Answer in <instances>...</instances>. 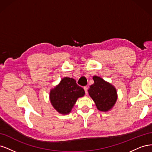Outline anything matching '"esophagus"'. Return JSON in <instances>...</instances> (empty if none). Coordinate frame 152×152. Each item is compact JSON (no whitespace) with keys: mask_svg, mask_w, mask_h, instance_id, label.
<instances>
[{"mask_svg":"<svg viewBox=\"0 0 152 152\" xmlns=\"http://www.w3.org/2000/svg\"><path fill=\"white\" fill-rule=\"evenodd\" d=\"M84 91H85V93H86V94H87V87H86V86L84 87Z\"/></svg>","mask_w":152,"mask_h":152,"instance_id":"1","label":"esophagus"}]
</instances>
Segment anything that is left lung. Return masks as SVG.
Masks as SVG:
<instances>
[{
	"instance_id": "1",
	"label": "left lung",
	"mask_w": 152,
	"mask_h": 152,
	"mask_svg": "<svg viewBox=\"0 0 152 152\" xmlns=\"http://www.w3.org/2000/svg\"><path fill=\"white\" fill-rule=\"evenodd\" d=\"M93 80L94 83L90 86L89 94L99 111L107 112L111 109L116 102V89L98 76H94Z\"/></svg>"
}]
</instances>
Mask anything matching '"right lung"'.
Instances as JSON below:
<instances>
[{
    "mask_svg": "<svg viewBox=\"0 0 152 152\" xmlns=\"http://www.w3.org/2000/svg\"><path fill=\"white\" fill-rule=\"evenodd\" d=\"M84 94V89L77 84L75 79L65 77L58 86L50 91V100L59 113L67 114L71 112L77 99Z\"/></svg>",
    "mask_w": 152,
    "mask_h": 152,
    "instance_id": "obj_1",
    "label": "right lung"
}]
</instances>
